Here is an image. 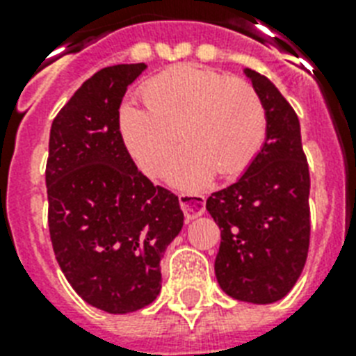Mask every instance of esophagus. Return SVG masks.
Masks as SVG:
<instances>
[{"label":"esophagus","instance_id":"34e87169","mask_svg":"<svg viewBox=\"0 0 356 356\" xmlns=\"http://www.w3.org/2000/svg\"><path fill=\"white\" fill-rule=\"evenodd\" d=\"M179 203H181L186 220H194L205 212V195L183 192V194H179Z\"/></svg>","mask_w":356,"mask_h":356}]
</instances>
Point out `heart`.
<instances>
[{
	"label": "heart",
	"mask_w": 356,
	"mask_h": 356,
	"mask_svg": "<svg viewBox=\"0 0 356 356\" xmlns=\"http://www.w3.org/2000/svg\"><path fill=\"white\" fill-rule=\"evenodd\" d=\"M147 108L129 103L120 129L129 153L147 175H159L179 145L188 147L172 162L170 181L195 188L216 172L234 177L253 162L266 140L264 103L242 79L218 70L184 64L151 79Z\"/></svg>",
	"instance_id": "obj_1"
}]
</instances>
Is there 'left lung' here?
<instances>
[{
	"mask_svg": "<svg viewBox=\"0 0 356 356\" xmlns=\"http://www.w3.org/2000/svg\"><path fill=\"white\" fill-rule=\"evenodd\" d=\"M264 103L266 142L242 177L207 200L222 242L214 270L227 296L268 305L293 288L310 243V173L292 105L259 72L245 70Z\"/></svg>",
	"mask_w": 356,
	"mask_h": 356,
	"instance_id": "left-lung-1",
	"label": "left lung"
}]
</instances>
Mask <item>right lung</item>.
<instances>
[{"mask_svg": "<svg viewBox=\"0 0 356 356\" xmlns=\"http://www.w3.org/2000/svg\"><path fill=\"white\" fill-rule=\"evenodd\" d=\"M147 68L107 66L77 88L51 123L47 223L64 277L86 303L127 314L161 292V259L183 229L179 197L153 184L120 133L127 86Z\"/></svg>", "mask_w": 356, "mask_h": 356, "instance_id": "obj_1", "label": "right lung"}]
</instances>
